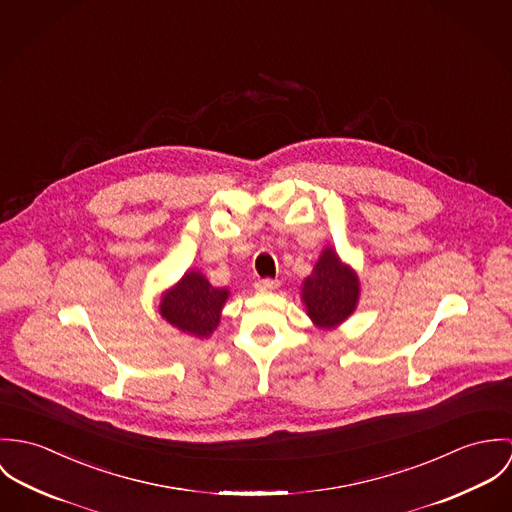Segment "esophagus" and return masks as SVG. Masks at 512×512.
<instances>
[{
	"label": "esophagus",
	"instance_id": "obj_1",
	"mask_svg": "<svg viewBox=\"0 0 512 512\" xmlns=\"http://www.w3.org/2000/svg\"><path fill=\"white\" fill-rule=\"evenodd\" d=\"M279 281L277 279H259L257 283H255V288L259 290V292H271V290H277L279 288Z\"/></svg>",
	"mask_w": 512,
	"mask_h": 512
}]
</instances>
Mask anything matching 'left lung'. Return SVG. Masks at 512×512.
<instances>
[{"label": "left lung", "instance_id": "8db88e82", "mask_svg": "<svg viewBox=\"0 0 512 512\" xmlns=\"http://www.w3.org/2000/svg\"><path fill=\"white\" fill-rule=\"evenodd\" d=\"M359 277L341 263L334 247H326L310 277L302 283V302L306 314L318 328H336L357 308Z\"/></svg>", "mask_w": 512, "mask_h": 512}]
</instances>
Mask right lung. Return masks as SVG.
<instances>
[{"instance_id":"right-lung-1","label":"right lung","mask_w":512,"mask_h":512,"mask_svg":"<svg viewBox=\"0 0 512 512\" xmlns=\"http://www.w3.org/2000/svg\"><path fill=\"white\" fill-rule=\"evenodd\" d=\"M228 288H216L200 271H188L161 296V316L176 330L194 338H210L220 324Z\"/></svg>"}]
</instances>
